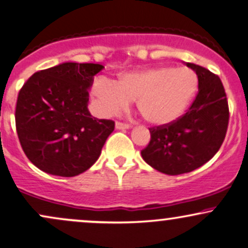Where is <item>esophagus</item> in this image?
<instances>
[{
  "mask_svg": "<svg viewBox=\"0 0 248 248\" xmlns=\"http://www.w3.org/2000/svg\"><path fill=\"white\" fill-rule=\"evenodd\" d=\"M115 127L117 130H127V129H130V125L129 124H125V123H122V122H116Z\"/></svg>",
  "mask_w": 248,
  "mask_h": 248,
  "instance_id": "34e87169",
  "label": "esophagus"
}]
</instances>
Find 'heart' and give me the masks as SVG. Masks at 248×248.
Segmentation results:
<instances>
[{"label":"heart","mask_w":248,"mask_h":248,"mask_svg":"<svg viewBox=\"0 0 248 248\" xmlns=\"http://www.w3.org/2000/svg\"><path fill=\"white\" fill-rule=\"evenodd\" d=\"M199 90V77L193 69L155 66L119 75L117 80L96 78L92 94L103 115L121 111L136 100L138 111L147 123L161 126L177 121Z\"/></svg>","instance_id":"b5f03b06"}]
</instances>
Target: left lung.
<instances>
[{
	"mask_svg": "<svg viewBox=\"0 0 248 248\" xmlns=\"http://www.w3.org/2000/svg\"><path fill=\"white\" fill-rule=\"evenodd\" d=\"M199 77V93L182 117L151 127L141 156L154 170L180 175L208 162L218 152L229 124V106L220 78L204 67L186 62Z\"/></svg>",
	"mask_w": 248,
	"mask_h": 248,
	"instance_id": "left-lung-1",
	"label": "left lung"
}]
</instances>
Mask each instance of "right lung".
<instances>
[{
    "mask_svg": "<svg viewBox=\"0 0 248 248\" xmlns=\"http://www.w3.org/2000/svg\"><path fill=\"white\" fill-rule=\"evenodd\" d=\"M100 63L63 62L34 73L19 90L16 130L23 151L36 167L71 177L89 170L115 123L88 110L89 89Z\"/></svg>",
    "mask_w": 248,
    "mask_h": 248,
    "instance_id": "1",
    "label": "right lung"
}]
</instances>
